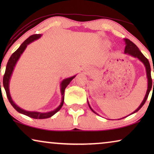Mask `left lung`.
Wrapping results in <instances>:
<instances>
[{"label":"left lung","mask_w":154,"mask_h":154,"mask_svg":"<svg viewBox=\"0 0 154 154\" xmlns=\"http://www.w3.org/2000/svg\"><path fill=\"white\" fill-rule=\"evenodd\" d=\"M125 44H126L125 48V53L129 54H130V55L134 57L138 58L139 60L141 61V62H142L143 63H144L145 66H146L147 79H148V89H147L146 95H145L144 100L142 101V104H140V106H139L133 113H134L135 112H137V111L143 106V105L144 104V103L146 102L147 98H148L149 92H150V90L151 89V87H152L153 83H152V79H151V66H150V64H149V60H147V58L145 57L144 54H143L142 52H140V50H139L137 46L134 43H132L131 41H130V40L128 38H125ZM153 88H154V82H153ZM89 106H90V105H89ZM90 108L94 113H96L93 110H92L91 107L90 106Z\"/></svg>","instance_id":"obj_1"}]
</instances>
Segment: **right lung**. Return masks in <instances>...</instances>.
<instances>
[{
  "label": "right lung",
  "mask_w": 154,
  "mask_h": 154,
  "mask_svg": "<svg viewBox=\"0 0 154 154\" xmlns=\"http://www.w3.org/2000/svg\"><path fill=\"white\" fill-rule=\"evenodd\" d=\"M41 36V34H33V35H30V36H29L28 38H27L26 41H25L24 43L20 45V47L12 54L11 57H10L9 59V60H8L7 66H6L5 72V74L3 75V86L5 90L8 99L12 106L14 107V109H16V111H18L19 113H22V114H24L27 116L32 118V119H48V118L52 116L55 114L58 111L60 110L61 108H62V106H63V104H64V94L65 88L67 87V85H69V83H70V82L72 81L75 77V76H73V77L69 78V79H64V81L62 82V83H61V85H62V88H61V92H62V103H61V104L55 109V110L50 111V112H47V113L35 112V111H25L24 109H22L14 104L13 101L12 100V98L11 97H10V91H9V81H10V76H11V74L12 73V71H13L14 67L15 66L16 63L19 60V58H20V57L21 56V54H22V52H24L25 48H26L27 45L31 43V42H33V41H35V40H37L38 38H39Z\"/></svg>",
  "instance_id": "obj_1"
}]
</instances>
